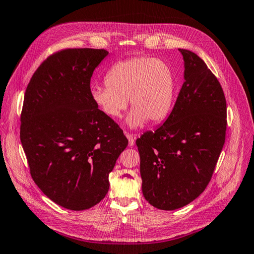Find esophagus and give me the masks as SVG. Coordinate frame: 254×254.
Masks as SVG:
<instances>
[{"instance_id": "1", "label": "esophagus", "mask_w": 254, "mask_h": 254, "mask_svg": "<svg viewBox=\"0 0 254 254\" xmlns=\"http://www.w3.org/2000/svg\"><path fill=\"white\" fill-rule=\"evenodd\" d=\"M126 135L128 139V145H130V146H133L134 143H135V135H134V134H128V133H126Z\"/></svg>"}]
</instances>
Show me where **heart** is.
<instances>
[{"mask_svg":"<svg viewBox=\"0 0 254 254\" xmlns=\"http://www.w3.org/2000/svg\"><path fill=\"white\" fill-rule=\"evenodd\" d=\"M106 86L90 88V99L108 118L118 119L130 104L128 127L136 128L149 121L159 122L168 116L174 102L176 80L165 61L135 57L118 62L108 69Z\"/></svg>","mask_w":254,"mask_h":254,"instance_id":"b5f03b06","label":"heart"}]
</instances>
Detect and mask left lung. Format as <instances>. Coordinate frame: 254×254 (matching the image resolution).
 <instances>
[{
    "instance_id": "1",
    "label": "left lung",
    "mask_w": 254,
    "mask_h": 254,
    "mask_svg": "<svg viewBox=\"0 0 254 254\" xmlns=\"http://www.w3.org/2000/svg\"><path fill=\"white\" fill-rule=\"evenodd\" d=\"M183 83L169 117L137 138L142 191L154 207L174 210L207 187L222 152L227 107L222 86L195 53L179 49Z\"/></svg>"
}]
</instances>
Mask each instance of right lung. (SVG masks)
I'll list each match as a JSON object with an SVG mask.
<instances>
[{"label": "right lung", "instance_id": "1", "mask_svg": "<svg viewBox=\"0 0 254 254\" xmlns=\"http://www.w3.org/2000/svg\"><path fill=\"white\" fill-rule=\"evenodd\" d=\"M108 55L62 50L38 67L26 89L20 141L31 177L51 201L71 210L106 196L109 174L128 143L90 99V78Z\"/></svg>", "mask_w": 254, "mask_h": 254}]
</instances>
